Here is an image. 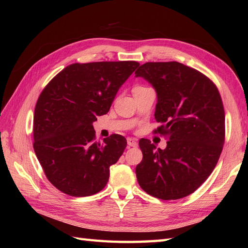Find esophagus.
Returning <instances> with one entry per match:
<instances>
[{"mask_svg": "<svg viewBox=\"0 0 248 248\" xmlns=\"http://www.w3.org/2000/svg\"><path fill=\"white\" fill-rule=\"evenodd\" d=\"M127 141H128V145H129L130 147H136V146H138V140H136V139L128 138Z\"/></svg>", "mask_w": 248, "mask_h": 248, "instance_id": "obj_1", "label": "esophagus"}]
</instances>
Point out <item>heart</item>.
I'll return each mask as SVG.
<instances>
[{
  "label": "heart",
  "instance_id": "b5f03b06",
  "mask_svg": "<svg viewBox=\"0 0 248 248\" xmlns=\"http://www.w3.org/2000/svg\"><path fill=\"white\" fill-rule=\"evenodd\" d=\"M136 88H141V86H136V87H134V89H136Z\"/></svg>",
  "mask_w": 248,
  "mask_h": 248
}]
</instances>
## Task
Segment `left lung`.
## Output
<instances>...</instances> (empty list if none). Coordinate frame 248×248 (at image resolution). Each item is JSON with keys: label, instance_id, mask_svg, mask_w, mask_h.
<instances>
[{"label": "left lung", "instance_id": "8db88e82", "mask_svg": "<svg viewBox=\"0 0 248 248\" xmlns=\"http://www.w3.org/2000/svg\"><path fill=\"white\" fill-rule=\"evenodd\" d=\"M156 93L155 118L165 149L141 139L135 172L146 193L163 200L196 191L217 166L225 140V112L214 83L178 62H146L135 71Z\"/></svg>", "mask_w": 248, "mask_h": 248}]
</instances>
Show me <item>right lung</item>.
Returning a JSON list of instances; mask_svg holds the SVG:
<instances>
[{
  "mask_svg": "<svg viewBox=\"0 0 248 248\" xmlns=\"http://www.w3.org/2000/svg\"><path fill=\"white\" fill-rule=\"evenodd\" d=\"M138 62L72 64L40 93L34 114V150L48 180L73 197L97 194L127 140L119 134L94 140L93 123L107 114Z\"/></svg>",
  "mask_w": 248,
  "mask_h": 248,
  "instance_id": "right-lung-1",
  "label": "right lung"
}]
</instances>
